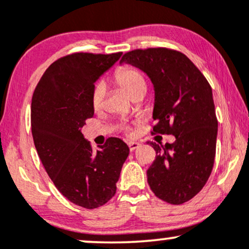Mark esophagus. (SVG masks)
I'll return each instance as SVG.
<instances>
[{"label":"esophagus","mask_w":249,"mask_h":249,"mask_svg":"<svg viewBox=\"0 0 249 249\" xmlns=\"http://www.w3.org/2000/svg\"><path fill=\"white\" fill-rule=\"evenodd\" d=\"M127 145H128V148H130V151H134L136 148H138L139 146H141V144H139V142H130Z\"/></svg>","instance_id":"1"}]
</instances>
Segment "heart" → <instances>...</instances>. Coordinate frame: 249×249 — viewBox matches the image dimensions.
<instances>
[{
  "mask_svg": "<svg viewBox=\"0 0 249 249\" xmlns=\"http://www.w3.org/2000/svg\"><path fill=\"white\" fill-rule=\"evenodd\" d=\"M113 81L132 98L138 93L146 92L147 82L141 70L128 65H123L113 73ZM105 96V87L103 83H97L92 91V107L95 110L101 108Z\"/></svg>",
  "mask_w": 249,
  "mask_h": 249,
  "instance_id": "heart-1",
  "label": "heart"
}]
</instances>
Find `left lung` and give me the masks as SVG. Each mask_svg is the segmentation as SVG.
I'll return each mask as SVG.
<instances>
[{
	"label": "left lung",
	"instance_id": "left-lung-1",
	"mask_svg": "<svg viewBox=\"0 0 249 249\" xmlns=\"http://www.w3.org/2000/svg\"><path fill=\"white\" fill-rule=\"evenodd\" d=\"M127 63L150 77L154 88L152 134H172L164 146L150 142L156 159L147 182L159 199L180 205L196 196L210 178L215 157L218 119L212 88L186 55L167 48L128 51Z\"/></svg>",
	"mask_w": 249,
	"mask_h": 249
}]
</instances>
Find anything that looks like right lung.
Returning <instances> with one entry per match:
<instances>
[{
	"instance_id": "right-lung-1",
	"label": "right lung",
	"mask_w": 249,
	"mask_h": 249,
	"mask_svg": "<svg viewBox=\"0 0 249 249\" xmlns=\"http://www.w3.org/2000/svg\"><path fill=\"white\" fill-rule=\"evenodd\" d=\"M122 53H76L57 59L43 73L31 101V132L43 166L65 198L88 210L115 196L130 152L113 137L93 152L82 133L95 112V82Z\"/></svg>"
}]
</instances>
